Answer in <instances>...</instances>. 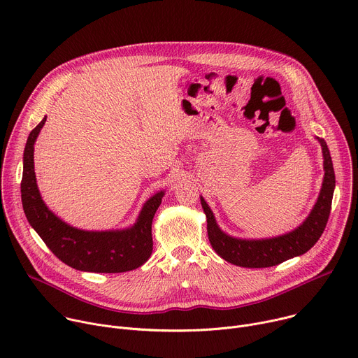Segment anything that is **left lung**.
Here are the masks:
<instances>
[{"instance_id": "8db88e82", "label": "left lung", "mask_w": 358, "mask_h": 358, "mask_svg": "<svg viewBox=\"0 0 358 358\" xmlns=\"http://www.w3.org/2000/svg\"><path fill=\"white\" fill-rule=\"evenodd\" d=\"M322 148L324 157V180L318 200L313 207L306 221L287 234L263 238V240H244L230 237L220 230L214 214L206 200L201 197V206L207 217L208 240L214 251L234 266L245 268H266L281 264L285 259L307 252L321 237L326 229L330 211L333 192L336 187V176L329 147L324 138L317 137Z\"/></svg>"}]
</instances>
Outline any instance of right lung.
Masks as SVG:
<instances>
[{
    "label": "right lung",
    "mask_w": 358,
    "mask_h": 358,
    "mask_svg": "<svg viewBox=\"0 0 358 358\" xmlns=\"http://www.w3.org/2000/svg\"><path fill=\"white\" fill-rule=\"evenodd\" d=\"M47 117L32 129L24 150L22 208L45 245L67 266L90 273H125L141 267L152 252L151 224L164 191L144 204L136 224L125 230L84 231L59 220L44 204L34 173V144Z\"/></svg>",
    "instance_id": "add662e5"
}]
</instances>
